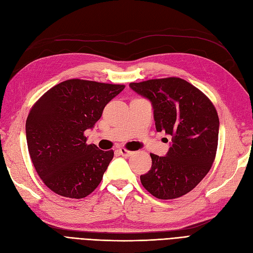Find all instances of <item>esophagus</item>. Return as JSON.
Here are the masks:
<instances>
[{
  "label": "esophagus",
  "instance_id": "obj_1",
  "mask_svg": "<svg viewBox=\"0 0 253 253\" xmlns=\"http://www.w3.org/2000/svg\"><path fill=\"white\" fill-rule=\"evenodd\" d=\"M119 153L120 154L122 155V156H126V157H127V156H131L134 152H132V151H128V150H126V149H125V148H120L119 150Z\"/></svg>",
  "mask_w": 253,
  "mask_h": 253
}]
</instances>
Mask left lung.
<instances>
[{
	"instance_id": "8db88e82",
	"label": "left lung",
	"mask_w": 253,
	"mask_h": 253,
	"mask_svg": "<svg viewBox=\"0 0 253 253\" xmlns=\"http://www.w3.org/2000/svg\"><path fill=\"white\" fill-rule=\"evenodd\" d=\"M152 102L157 132L172 136L166 156L151 153V170L140 176L144 189L159 200L189 193L215 159L219 120L210 99L188 81L177 78L129 83Z\"/></svg>"
}]
</instances>
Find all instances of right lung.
Instances as JSON below:
<instances>
[{
	"label": "right lung",
	"mask_w": 253,
	"mask_h": 253,
	"mask_svg": "<svg viewBox=\"0 0 253 253\" xmlns=\"http://www.w3.org/2000/svg\"><path fill=\"white\" fill-rule=\"evenodd\" d=\"M125 87L70 79L48 89L33 105L26 120L28 152L38 175L52 192L79 200L99 186L114 152L87 144L84 132Z\"/></svg>",
	"instance_id": "1"
}]
</instances>
